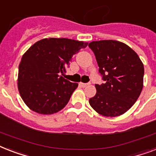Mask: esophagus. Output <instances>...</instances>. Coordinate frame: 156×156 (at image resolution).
<instances>
[{
    "label": "esophagus",
    "instance_id": "obj_1",
    "mask_svg": "<svg viewBox=\"0 0 156 156\" xmlns=\"http://www.w3.org/2000/svg\"><path fill=\"white\" fill-rule=\"evenodd\" d=\"M88 85H89V83H83V82H80V83H79V86L82 87H87Z\"/></svg>",
    "mask_w": 156,
    "mask_h": 156
}]
</instances>
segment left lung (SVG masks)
<instances>
[{
  "label": "left lung",
  "mask_w": 156,
  "mask_h": 156,
  "mask_svg": "<svg viewBox=\"0 0 156 156\" xmlns=\"http://www.w3.org/2000/svg\"><path fill=\"white\" fill-rule=\"evenodd\" d=\"M98 72L105 81L96 84V94L89 100L98 114L115 117L128 111L140 97L144 86V67L138 54L127 45L114 40L92 41Z\"/></svg>",
  "instance_id": "8db88e82"
}]
</instances>
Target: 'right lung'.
<instances>
[{"mask_svg": "<svg viewBox=\"0 0 156 156\" xmlns=\"http://www.w3.org/2000/svg\"><path fill=\"white\" fill-rule=\"evenodd\" d=\"M87 42L67 38L40 40L25 52L18 70V90L28 107L41 115L57 113L66 106L78 87L62 74L72 57Z\"/></svg>", "mask_w": 156, "mask_h": 156, "instance_id": "1", "label": "right lung"}]
</instances>
